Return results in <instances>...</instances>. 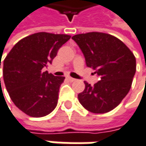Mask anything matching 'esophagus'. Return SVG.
<instances>
[{
  "label": "esophagus",
  "mask_w": 146,
  "mask_h": 146,
  "mask_svg": "<svg viewBox=\"0 0 146 146\" xmlns=\"http://www.w3.org/2000/svg\"><path fill=\"white\" fill-rule=\"evenodd\" d=\"M67 79L70 80V81H71V82H73V81H75V80H76V79L72 78V77H70V76H68Z\"/></svg>",
  "instance_id": "34e87169"
}]
</instances>
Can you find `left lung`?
I'll use <instances>...</instances> for the list:
<instances>
[{"label":"left lung","instance_id":"8db88e82","mask_svg":"<svg viewBox=\"0 0 146 146\" xmlns=\"http://www.w3.org/2000/svg\"><path fill=\"white\" fill-rule=\"evenodd\" d=\"M81 50L88 67L100 80L94 86L85 81L78 95L84 108L96 114L115 109L128 94L136 70L134 54L118 38L102 32H89L72 36Z\"/></svg>","mask_w":146,"mask_h":146}]
</instances>
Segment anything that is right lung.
Instances as JSON below:
<instances>
[{
	"label": "right lung",
	"instance_id": "right-lung-1",
	"mask_svg": "<svg viewBox=\"0 0 146 146\" xmlns=\"http://www.w3.org/2000/svg\"><path fill=\"white\" fill-rule=\"evenodd\" d=\"M70 38L64 34L35 33L19 40L4 60L5 88L16 107L26 115L42 117L56 107L65 77L49 74L43 68L52 63Z\"/></svg>",
	"mask_w": 146,
	"mask_h": 146
}]
</instances>
